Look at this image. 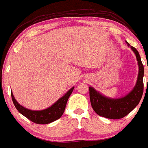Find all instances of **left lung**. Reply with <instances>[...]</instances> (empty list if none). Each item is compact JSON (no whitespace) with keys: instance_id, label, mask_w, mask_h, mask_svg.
Masks as SVG:
<instances>
[{"instance_id":"obj_1","label":"left lung","mask_w":148,"mask_h":148,"mask_svg":"<svg viewBox=\"0 0 148 148\" xmlns=\"http://www.w3.org/2000/svg\"><path fill=\"white\" fill-rule=\"evenodd\" d=\"M127 45L130 47L135 54L139 65L138 77L133 90L123 98L112 99L102 96L94 88L89 87V95L92 108L97 114L103 117L111 119L123 118L130 113L138 105L139 102L141 100L144 89V66L142 63L138 51L134 47L130 46L129 43H127Z\"/></svg>"}]
</instances>
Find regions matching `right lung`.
Listing matches in <instances>:
<instances>
[{
	"label": "right lung",
	"mask_w": 148,
	"mask_h": 148,
	"mask_svg": "<svg viewBox=\"0 0 148 148\" xmlns=\"http://www.w3.org/2000/svg\"><path fill=\"white\" fill-rule=\"evenodd\" d=\"M73 89L74 87H73L67 92L66 94L64 95L52 106L42 111H32L23 107L16 101L12 91H11V98L15 107L25 117L33 122L34 123L46 124L60 119L63 114L68 98L71 95Z\"/></svg>",
	"instance_id": "obj_1"
}]
</instances>
